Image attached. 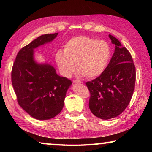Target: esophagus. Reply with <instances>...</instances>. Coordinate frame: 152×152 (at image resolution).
<instances>
[{
    "instance_id": "34e87169",
    "label": "esophagus",
    "mask_w": 152,
    "mask_h": 152,
    "mask_svg": "<svg viewBox=\"0 0 152 152\" xmlns=\"http://www.w3.org/2000/svg\"><path fill=\"white\" fill-rule=\"evenodd\" d=\"M74 82H75V83H80V84L83 83V82H82L80 81V80H74Z\"/></svg>"
}]
</instances>
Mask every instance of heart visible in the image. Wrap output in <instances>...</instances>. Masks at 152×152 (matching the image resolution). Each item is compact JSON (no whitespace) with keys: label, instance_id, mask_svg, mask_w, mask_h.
Wrapping results in <instances>:
<instances>
[{"label":"heart","instance_id":"obj_1","mask_svg":"<svg viewBox=\"0 0 152 152\" xmlns=\"http://www.w3.org/2000/svg\"><path fill=\"white\" fill-rule=\"evenodd\" d=\"M111 55L112 49L109 43L80 35L66 42L64 51L58 50L56 53L55 60L64 76L70 77L76 66L80 75L93 78L106 70Z\"/></svg>","mask_w":152,"mask_h":152}]
</instances>
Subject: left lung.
Wrapping results in <instances>:
<instances>
[{
  "label": "left lung",
  "instance_id": "obj_1",
  "mask_svg": "<svg viewBox=\"0 0 152 152\" xmlns=\"http://www.w3.org/2000/svg\"><path fill=\"white\" fill-rule=\"evenodd\" d=\"M115 52L101 75L86 82L89 90V108L101 119L116 117L123 112L132 99L135 89V67L127 48L117 38L109 35Z\"/></svg>",
  "mask_w": 152,
  "mask_h": 152
}]
</instances>
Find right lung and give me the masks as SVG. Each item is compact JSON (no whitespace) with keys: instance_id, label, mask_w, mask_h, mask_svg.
<instances>
[{"instance_id":"1","label":"right lung","mask_w":152,"mask_h":152,"mask_svg":"<svg viewBox=\"0 0 152 152\" xmlns=\"http://www.w3.org/2000/svg\"><path fill=\"white\" fill-rule=\"evenodd\" d=\"M58 33L41 35L18 52L11 72V81L19 104L32 117L47 120L62 110L72 81L58 76L53 66L33 60V50L50 42Z\"/></svg>"}]
</instances>
